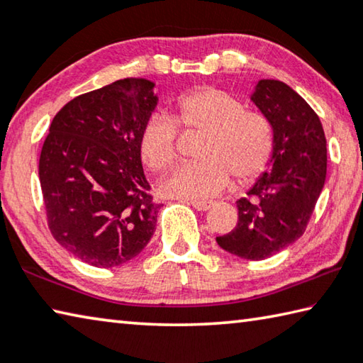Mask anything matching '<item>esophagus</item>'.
<instances>
[{
	"label": "esophagus",
	"instance_id": "1",
	"mask_svg": "<svg viewBox=\"0 0 363 363\" xmlns=\"http://www.w3.org/2000/svg\"><path fill=\"white\" fill-rule=\"evenodd\" d=\"M189 203L192 205L195 210H199V211H206V210H210V208L213 206V201H205V200H190Z\"/></svg>",
	"mask_w": 363,
	"mask_h": 363
}]
</instances>
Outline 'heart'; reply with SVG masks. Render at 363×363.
Returning a JSON list of instances; mask_svg holds the SVG:
<instances>
[{
    "label": "heart",
    "mask_w": 363,
    "mask_h": 363,
    "mask_svg": "<svg viewBox=\"0 0 363 363\" xmlns=\"http://www.w3.org/2000/svg\"><path fill=\"white\" fill-rule=\"evenodd\" d=\"M179 128L201 133L196 162L177 167L162 184L169 196L208 199L232 182L257 179L272 158L274 133L269 120L224 89L199 88L176 97L174 116L155 113L140 128L139 150L153 171H164L179 157Z\"/></svg>",
    "instance_id": "heart-1"
}]
</instances>
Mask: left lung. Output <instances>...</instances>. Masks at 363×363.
Listing matches in <instances>:
<instances>
[{
    "label": "left lung",
    "mask_w": 363,
    "mask_h": 363,
    "mask_svg": "<svg viewBox=\"0 0 363 363\" xmlns=\"http://www.w3.org/2000/svg\"><path fill=\"white\" fill-rule=\"evenodd\" d=\"M251 101L274 130L272 160L237 200V225L216 242L238 257L261 261L304 233L327 176V139L318 115L284 82L261 79Z\"/></svg>",
    "instance_id": "left-lung-1"
}]
</instances>
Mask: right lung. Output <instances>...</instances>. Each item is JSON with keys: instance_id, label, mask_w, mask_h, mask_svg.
I'll use <instances>...</instances> for the list:
<instances>
[{"instance_id": "obj_1", "label": "right lung", "mask_w": 363, "mask_h": 363, "mask_svg": "<svg viewBox=\"0 0 363 363\" xmlns=\"http://www.w3.org/2000/svg\"><path fill=\"white\" fill-rule=\"evenodd\" d=\"M153 84L123 78L67 102L40 155L48 227L59 245L94 267L133 259L155 232L139 133L157 106Z\"/></svg>"}]
</instances>
